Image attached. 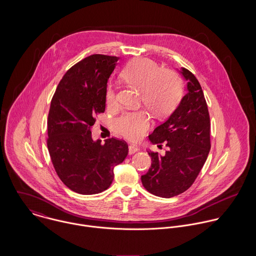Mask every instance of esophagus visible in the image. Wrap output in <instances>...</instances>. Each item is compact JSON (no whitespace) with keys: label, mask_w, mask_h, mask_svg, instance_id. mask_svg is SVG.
<instances>
[{"label":"esophagus","mask_w":256,"mask_h":256,"mask_svg":"<svg viewBox=\"0 0 256 256\" xmlns=\"http://www.w3.org/2000/svg\"><path fill=\"white\" fill-rule=\"evenodd\" d=\"M139 148L137 146H134V145H130L129 146V154H135L136 152H138Z\"/></svg>","instance_id":"obj_1"}]
</instances>
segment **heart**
<instances>
[{
  "mask_svg": "<svg viewBox=\"0 0 256 256\" xmlns=\"http://www.w3.org/2000/svg\"><path fill=\"white\" fill-rule=\"evenodd\" d=\"M123 80L140 90L142 102L156 116L162 117L176 106L182 84L176 74L160 66L148 58H138L129 63L122 72ZM106 102L108 108L117 104V88L108 84L106 90ZM150 115L145 111H128L112 121L113 130L131 141L140 140L150 128Z\"/></svg>",
  "mask_w": 256,
  "mask_h": 256,
  "instance_id": "1",
  "label": "heart"
}]
</instances>
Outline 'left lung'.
<instances>
[{"label": "left lung", "instance_id": "8db88e82", "mask_svg": "<svg viewBox=\"0 0 256 256\" xmlns=\"http://www.w3.org/2000/svg\"><path fill=\"white\" fill-rule=\"evenodd\" d=\"M187 94L166 121L148 136L152 144L168 146L164 156L148 152L152 164L141 180L146 190L170 198L186 191L202 170L210 148V116L202 88L196 76L182 68Z\"/></svg>", "mask_w": 256, "mask_h": 256}]
</instances>
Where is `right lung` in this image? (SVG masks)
I'll return each mask as SVG.
<instances>
[{
    "mask_svg": "<svg viewBox=\"0 0 256 256\" xmlns=\"http://www.w3.org/2000/svg\"><path fill=\"white\" fill-rule=\"evenodd\" d=\"M119 57L90 55L74 64L60 80L47 120V146L53 166L68 188L84 195L106 190L115 166L128 154L116 138L94 142L92 126L106 110L108 80Z\"/></svg>",
    "mask_w": 256,
    "mask_h": 256,
    "instance_id": "right-lung-1",
    "label": "right lung"
}]
</instances>
